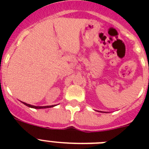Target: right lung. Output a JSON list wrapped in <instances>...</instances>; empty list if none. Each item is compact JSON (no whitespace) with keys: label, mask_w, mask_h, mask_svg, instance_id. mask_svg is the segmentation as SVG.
I'll return each mask as SVG.
<instances>
[{"label":"right lung","mask_w":149,"mask_h":149,"mask_svg":"<svg viewBox=\"0 0 149 149\" xmlns=\"http://www.w3.org/2000/svg\"><path fill=\"white\" fill-rule=\"evenodd\" d=\"M24 104H25L26 106L29 107H31V108H35V109H42V108H49V107H54L53 105L52 106H45V107H36V106H33V105H30L29 104L24 103V102H22Z\"/></svg>","instance_id":"add662e5"}]
</instances>
